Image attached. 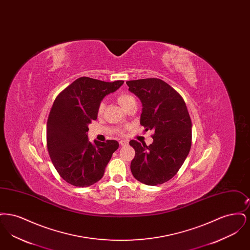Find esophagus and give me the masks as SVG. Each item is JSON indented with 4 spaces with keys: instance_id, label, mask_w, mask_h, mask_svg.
I'll use <instances>...</instances> for the list:
<instances>
[{
    "instance_id": "1",
    "label": "esophagus",
    "mask_w": 250,
    "mask_h": 250,
    "mask_svg": "<svg viewBox=\"0 0 250 250\" xmlns=\"http://www.w3.org/2000/svg\"><path fill=\"white\" fill-rule=\"evenodd\" d=\"M128 142L127 141H120V144L121 146H125V145H127Z\"/></svg>"
}]
</instances>
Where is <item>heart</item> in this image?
<instances>
[{
  "instance_id": "heart-1",
  "label": "heart",
  "mask_w": 250,
  "mask_h": 250,
  "mask_svg": "<svg viewBox=\"0 0 250 250\" xmlns=\"http://www.w3.org/2000/svg\"><path fill=\"white\" fill-rule=\"evenodd\" d=\"M116 100H117V102H118L120 106L124 107L125 110L130 106H132L133 104H136L135 98L132 95H128V94H120V95H117ZM104 110H105V103L103 101H101L99 103L98 107H97V114H98V116H101L104 113ZM119 132L122 134L123 130L120 129Z\"/></svg>"
}]
</instances>
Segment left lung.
Masks as SVG:
<instances>
[{
	"label": "left lung",
	"mask_w": 250,
	"mask_h": 250,
	"mask_svg": "<svg viewBox=\"0 0 250 250\" xmlns=\"http://www.w3.org/2000/svg\"><path fill=\"white\" fill-rule=\"evenodd\" d=\"M126 84L143 103L141 125L145 131H154L150 145L129 142L136 153L131 172L147 186L161 185L178 172L190 151L192 124L188 107L178 92L162 80L142 79Z\"/></svg>",
	"instance_id": "8db88e82"
}]
</instances>
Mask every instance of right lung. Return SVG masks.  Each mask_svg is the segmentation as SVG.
I'll return each mask as SVG.
<instances>
[{
	"label": "right lung",
	"mask_w": 250,
	"mask_h": 250,
	"mask_svg": "<svg viewBox=\"0 0 250 250\" xmlns=\"http://www.w3.org/2000/svg\"><path fill=\"white\" fill-rule=\"evenodd\" d=\"M124 81L106 83L82 77L55 98L47 123L48 154L60 176L72 186L85 188L103 177L119 143L88 141V125L97 118V107Z\"/></svg>",
	"instance_id": "add662e5"
}]
</instances>
